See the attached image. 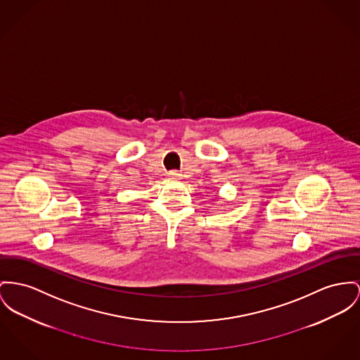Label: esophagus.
Wrapping results in <instances>:
<instances>
[{
	"label": "esophagus",
	"mask_w": 360,
	"mask_h": 360,
	"mask_svg": "<svg viewBox=\"0 0 360 360\" xmlns=\"http://www.w3.org/2000/svg\"><path fill=\"white\" fill-rule=\"evenodd\" d=\"M169 176H170V179H179V177H180V173H177V172H172Z\"/></svg>",
	"instance_id": "obj_1"
}]
</instances>
